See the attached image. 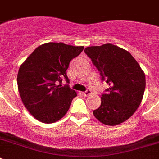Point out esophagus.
<instances>
[{
	"label": "esophagus",
	"mask_w": 159,
	"mask_h": 159,
	"mask_svg": "<svg viewBox=\"0 0 159 159\" xmlns=\"http://www.w3.org/2000/svg\"><path fill=\"white\" fill-rule=\"evenodd\" d=\"M91 94H92V91H91V89H88L85 92H82V95H84V96H88V95H91Z\"/></svg>",
	"instance_id": "34e87169"
}]
</instances>
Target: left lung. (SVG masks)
<instances>
[{
    "mask_svg": "<svg viewBox=\"0 0 159 159\" xmlns=\"http://www.w3.org/2000/svg\"><path fill=\"white\" fill-rule=\"evenodd\" d=\"M84 51L99 71L102 81L109 84L94 116L106 125L124 122L141 104L145 89L144 73L133 56L117 46L89 47Z\"/></svg>",
    "mask_w": 159,
    "mask_h": 159,
    "instance_id": "left-lung-1",
    "label": "left lung"
}]
</instances>
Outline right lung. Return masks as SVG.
Returning <instances> with one entry per match:
<instances>
[{
  "instance_id": "add662e5",
  "label": "right lung",
  "mask_w": 159,
  "mask_h": 159,
  "mask_svg": "<svg viewBox=\"0 0 159 159\" xmlns=\"http://www.w3.org/2000/svg\"><path fill=\"white\" fill-rule=\"evenodd\" d=\"M84 50L63 43L37 47L20 67L18 89L22 102L36 120L52 124L62 118L77 96L69 87V64ZM64 79L68 83L62 85Z\"/></svg>"
}]
</instances>
